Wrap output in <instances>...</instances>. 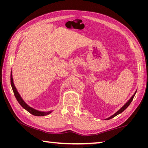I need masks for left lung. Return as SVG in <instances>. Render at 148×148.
<instances>
[{
	"label": "left lung",
	"instance_id": "left-lung-1",
	"mask_svg": "<svg viewBox=\"0 0 148 148\" xmlns=\"http://www.w3.org/2000/svg\"><path fill=\"white\" fill-rule=\"evenodd\" d=\"M136 92H134V94L132 95V97L131 99H130L129 101H128V102H127L126 104H125L121 108H120V110H119L118 111H117L116 113H115L114 115H112V116H110V117H109L108 118H107V119H106V120H108V119H112V118H113V117H114L115 116H117V115L118 114H121V113H122L124 111V110L127 108V107H128L129 105H130V104L131 103V102L132 101V100H133V98H134V95H135V94H136Z\"/></svg>",
	"mask_w": 148,
	"mask_h": 148
}]
</instances>
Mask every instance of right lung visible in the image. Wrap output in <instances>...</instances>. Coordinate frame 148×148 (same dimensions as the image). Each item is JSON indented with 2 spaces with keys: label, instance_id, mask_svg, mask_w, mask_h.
<instances>
[{
  "label": "right lung",
  "instance_id": "right-lung-1",
  "mask_svg": "<svg viewBox=\"0 0 148 148\" xmlns=\"http://www.w3.org/2000/svg\"><path fill=\"white\" fill-rule=\"evenodd\" d=\"M12 72H11V75H10V82H11V86L12 87V90H13L14 91V93L15 97H16V98L17 99V101H18L19 103L20 104V105L24 109H25L27 111H28L29 113H31V114L34 115V116H47V115L49 114L52 111H49V112H40V111H38V110H36L34 108H32L30 107L29 106H28L25 101H23L22 98L20 96V95L19 94V92H17V89L16 88V87L14 86V82H13V77H12Z\"/></svg>",
  "mask_w": 148,
  "mask_h": 148
}]
</instances>
